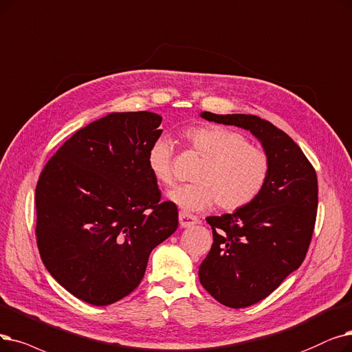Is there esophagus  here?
I'll return each mask as SVG.
<instances>
[{"label": "esophagus", "mask_w": 352, "mask_h": 352, "mask_svg": "<svg viewBox=\"0 0 352 352\" xmlns=\"http://www.w3.org/2000/svg\"><path fill=\"white\" fill-rule=\"evenodd\" d=\"M197 223H198V219L195 216H191V214H186V212H179V226L182 228L191 227Z\"/></svg>", "instance_id": "34e87169"}]
</instances>
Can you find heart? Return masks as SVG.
Returning <instances> with one entry per match:
<instances>
[{
  "mask_svg": "<svg viewBox=\"0 0 352 352\" xmlns=\"http://www.w3.org/2000/svg\"><path fill=\"white\" fill-rule=\"evenodd\" d=\"M187 146L204 158L194 179L170 192V200L187 212L201 211L214 203L236 211L249 206L262 192L270 174V157L236 131L220 125H197L182 133ZM174 142L160 136L148 148L151 174L164 187L175 184Z\"/></svg>",
  "mask_w": 352,
  "mask_h": 352,
  "instance_id": "obj_1",
  "label": "heart"
}]
</instances>
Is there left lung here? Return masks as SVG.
<instances>
[{"mask_svg": "<svg viewBox=\"0 0 352 352\" xmlns=\"http://www.w3.org/2000/svg\"><path fill=\"white\" fill-rule=\"evenodd\" d=\"M201 118L250 131L272 162L254 201L206 219L214 241L198 270L200 282L226 307L246 308L269 296L302 265L315 228L318 178L298 144L270 122L243 113L203 112Z\"/></svg>", "mask_w": 352, "mask_h": 352, "instance_id": "left-lung-1", "label": "left lung"}]
</instances>
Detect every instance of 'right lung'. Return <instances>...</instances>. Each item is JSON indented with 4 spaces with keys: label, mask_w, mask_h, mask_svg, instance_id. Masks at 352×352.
I'll use <instances>...</instances> for the list:
<instances>
[{
    "label": "right lung",
    "mask_w": 352,
    "mask_h": 352,
    "mask_svg": "<svg viewBox=\"0 0 352 352\" xmlns=\"http://www.w3.org/2000/svg\"><path fill=\"white\" fill-rule=\"evenodd\" d=\"M161 122L145 111L109 113L76 132L38 177L41 261L72 295L95 307L129 295L152 249L178 227L177 206L161 201L146 164Z\"/></svg>",
    "instance_id": "obj_1"
}]
</instances>
